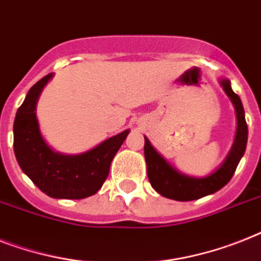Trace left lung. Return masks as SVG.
<instances>
[{
  "instance_id": "obj_1",
  "label": "left lung",
  "mask_w": 261,
  "mask_h": 261,
  "mask_svg": "<svg viewBox=\"0 0 261 261\" xmlns=\"http://www.w3.org/2000/svg\"><path fill=\"white\" fill-rule=\"evenodd\" d=\"M224 91L230 97L234 105L237 115V131L233 146L229 155L222 162L221 166L204 178L188 177L173 169L166 161L155 151L150 145L147 138H145V158L147 165V177L151 186L161 196L175 201H193L198 200L207 194H213L228 184L233 177L236 167L244 155L248 139V126L245 122L244 107L239 95H236L230 87L229 80H221Z\"/></svg>"
}]
</instances>
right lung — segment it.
I'll list each match as a JSON object with an SVG mask.
<instances>
[{
	"label": "right lung",
	"mask_w": 261,
	"mask_h": 261,
	"mask_svg": "<svg viewBox=\"0 0 261 261\" xmlns=\"http://www.w3.org/2000/svg\"><path fill=\"white\" fill-rule=\"evenodd\" d=\"M52 73L32 87L14 119V154L32 182L52 198L82 200L100 189L109 177L112 158L126 139L128 130L109 138L90 151L64 155L50 149L42 139L36 119V103Z\"/></svg>",
	"instance_id": "obj_1"
}]
</instances>
